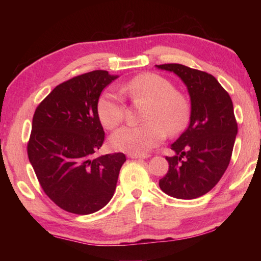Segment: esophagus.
Instances as JSON below:
<instances>
[{
	"instance_id": "34e87169",
	"label": "esophagus",
	"mask_w": 261,
	"mask_h": 261,
	"mask_svg": "<svg viewBox=\"0 0 261 261\" xmlns=\"http://www.w3.org/2000/svg\"><path fill=\"white\" fill-rule=\"evenodd\" d=\"M127 156L131 159H146V158H148L147 154H129Z\"/></svg>"
}]
</instances>
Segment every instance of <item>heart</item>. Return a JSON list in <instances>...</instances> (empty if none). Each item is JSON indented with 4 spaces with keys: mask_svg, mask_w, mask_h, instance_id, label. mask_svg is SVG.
<instances>
[{
    "mask_svg": "<svg viewBox=\"0 0 261 261\" xmlns=\"http://www.w3.org/2000/svg\"><path fill=\"white\" fill-rule=\"evenodd\" d=\"M118 93L131 101H147L143 124L124 126L110 137L115 151L145 154L166 139L168 131L177 135L187 129L191 107L187 96L174 90L167 78L156 73H140L118 85ZM96 114L106 129H115L124 118V105L113 92H103L96 103Z\"/></svg>",
    "mask_w": 261,
    "mask_h": 261,
    "instance_id": "obj_1",
    "label": "heart"
}]
</instances>
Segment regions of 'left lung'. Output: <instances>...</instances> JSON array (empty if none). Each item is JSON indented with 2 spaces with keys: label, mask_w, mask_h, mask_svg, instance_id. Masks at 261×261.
Here are the masks:
<instances>
[{
  "label": "left lung",
  "mask_w": 261,
  "mask_h": 261,
  "mask_svg": "<svg viewBox=\"0 0 261 261\" xmlns=\"http://www.w3.org/2000/svg\"><path fill=\"white\" fill-rule=\"evenodd\" d=\"M174 72L187 85L191 100L190 124L166 156L169 170L159 185L168 196L194 199L211 191L230 162L237 135L230 95L216 78L182 64L156 65Z\"/></svg>",
  "instance_id": "left-lung-1"
}]
</instances>
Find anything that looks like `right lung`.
Segmentation results:
<instances>
[{
	"instance_id": "add662e5",
	"label": "right lung",
	"mask_w": 261,
	"mask_h": 261,
	"mask_svg": "<svg viewBox=\"0 0 261 261\" xmlns=\"http://www.w3.org/2000/svg\"><path fill=\"white\" fill-rule=\"evenodd\" d=\"M117 77L95 70L69 79L33 115L29 160L45 193L70 213L86 215L107 205L126 161L123 153L95 156L105 140L96 103Z\"/></svg>"
}]
</instances>
